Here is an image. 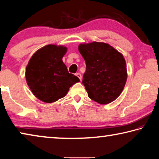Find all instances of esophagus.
<instances>
[{"label":"esophagus","mask_w":159,"mask_h":159,"mask_svg":"<svg viewBox=\"0 0 159 159\" xmlns=\"http://www.w3.org/2000/svg\"><path fill=\"white\" fill-rule=\"evenodd\" d=\"M76 76L79 78V79H80V80H81V79H82V76H81V74H80V73H76Z\"/></svg>","instance_id":"34e87169"}]
</instances>
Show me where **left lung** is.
<instances>
[{"label":"left lung","mask_w":159,"mask_h":159,"mask_svg":"<svg viewBox=\"0 0 159 159\" xmlns=\"http://www.w3.org/2000/svg\"><path fill=\"white\" fill-rule=\"evenodd\" d=\"M79 50L85 61L86 71L82 83L88 97L100 104L115 100L121 93L127 80L123 56L104 43L80 44Z\"/></svg>","instance_id":"obj_1"}]
</instances>
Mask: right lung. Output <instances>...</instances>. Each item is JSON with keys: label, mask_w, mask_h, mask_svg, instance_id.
I'll use <instances>...</instances> for the list:
<instances>
[{"label": "right lung", "mask_w": 159, "mask_h": 159, "mask_svg": "<svg viewBox=\"0 0 159 159\" xmlns=\"http://www.w3.org/2000/svg\"><path fill=\"white\" fill-rule=\"evenodd\" d=\"M66 48L48 45L32 56L26 68V79L38 99L51 103L64 98L74 83L80 80L69 74L62 61Z\"/></svg>", "instance_id": "1"}]
</instances>
